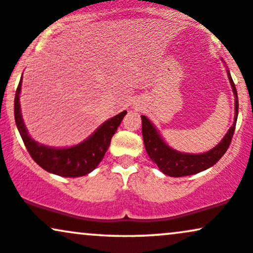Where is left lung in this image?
I'll return each mask as SVG.
<instances>
[{"mask_svg": "<svg viewBox=\"0 0 253 253\" xmlns=\"http://www.w3.org/2000/svg\"><path fill=\"white\" fill-rule=\"evenodd\" d=\"M228 79L232 86L234 94V105H236V114H234V122L232 126L228 129L225 137L221 139L220 143L215 145L213 149L204 154H185L174 150L167 143H165L161 135L153 126V123L148 120L145 116H141L142 118V135H143L144 147L151 161L155 162L160 170L163 174L173 177L187 176L200 173L206 170L207 168L215 165L221 156L226 153L232 141L234 129H236L237 118H238V94L231 74L227 71Z\"/></svg>", "mask_w": 253, "mask_h": 253, "instance_id": "obj_1", "label": "left lung"}]
</instances>
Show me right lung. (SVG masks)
I'll use <instances>...</instances> for the list:
<instances>
[{
    "mask_svg": "<svg viewBox=\"0 0 253 253\" xmlns=\"http://www.w3.org/2000/svg\"><path fill=\"white\" fill-rule=\"evenodd\" d=\"M21 83L16 88L14 102V115L23 143L32 159L49 173L65 177H79L91 173L102 161L108 150L112 136L120 126L126 111L116 115L100 126L88 138L70 148H50L39 144L27 132L20 110Z\"/></svg>",
    "mask_w": 253,
    "mask_h": 253,
    "instance_id": "obj_1",
    "label": "right lung"
}]
</instances>
